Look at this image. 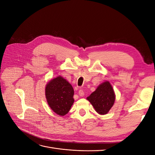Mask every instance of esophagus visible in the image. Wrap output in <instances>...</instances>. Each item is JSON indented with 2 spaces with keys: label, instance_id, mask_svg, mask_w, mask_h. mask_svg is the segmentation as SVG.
<instances>
[{
  "label": "esophagus",
  "instance_id": "obj_1",
  "mask_svg": "<svg viewBox=\"0 0 155 155\" xmlns=\"http://www.w3.org/2000/svg\"><path fill=\"white\" fill-rule=\"evenodd\" d=\"M78 94L81 97H83V96H84V95H85V92H84V91L82 90V89H81V90L79 91Z\"/></svg>",
  "mask_w": 155,
  "mask_h": 155
}]
</instances>
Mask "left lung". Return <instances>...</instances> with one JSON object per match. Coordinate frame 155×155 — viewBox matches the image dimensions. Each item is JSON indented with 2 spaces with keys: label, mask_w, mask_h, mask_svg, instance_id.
Returning <instances> with one entry per match:
<instances>
[{
  "label": "left lung",
  "mask_w": 155,
  "mask_h": 155,
  "mask_svg": "<svg viewBox=\"0 0 155 155\" xmlns=\"http://www.w3.org/2000/svg\"><path fill=\"white\" fill-rule=\"evenodd\" d=\"M87 99L91 102L97 112L105 114L114 105L115 94L110 83L105 81L98 86Z\"/></svg>",
  "instance_id": "8db88e82"
}]
</instances>
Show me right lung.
Returning <instances> with one entry per match:
<instances>
[{
    "label": "right lung",
    "mask_w": 155,
    "mask_h": 155,
    "mask_svg": "<svg viewBox=\"0 0 155 155\" xmlns=\"http://www.w3.org/2000/svg\"><path fill=\"white\" fill-rule=\"evenodd\" d=\"M45 94L50 107L59 116L67 114L74 104V89L61 76L53 79L46 85Z\"/></svg>",
    "instance_id": "add662e5"
}]
</instances>
